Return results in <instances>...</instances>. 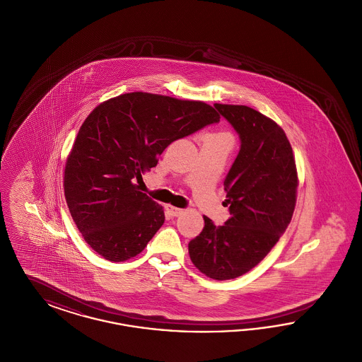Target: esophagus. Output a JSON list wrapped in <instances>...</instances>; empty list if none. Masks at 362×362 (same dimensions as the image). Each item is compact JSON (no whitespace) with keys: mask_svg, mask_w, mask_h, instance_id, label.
Returning a JSON list of instances; mask_svg holds the SVG:
<instances>
[{"mask_svg":"<svg viewBox=\"0 0 362 362\" xmlns=\"http://www.w3.org/2000/svg\"><path fill=\"white\" fill-rule=\"evenodd\" d=\"M167 213H168L171 217H177V216H180V214L183 213V210H182V209H179V207L168 205V206H167Z\"/></svg>","mask_w":362,"mask_h":362,"instance_id":"esophagus-1","label":"esophagus"}]
</instances>
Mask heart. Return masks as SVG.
I'll return each instance as SVG.
<instances>
[{
    "label": "heart",
    "instance_id": "1",
    "mask_svg": "<svg viewBox=\"0 0 362 362\" xmlns=\"http://www.w3.org/2000/svg\"><path fill=\"white\" fill-rule=\"evenodd\" d=\"M217 136H220V137H228L226 134H217Z\"/></svg>",
    "mask_w": 362,
    "mask_h": 362
}]
</instances>
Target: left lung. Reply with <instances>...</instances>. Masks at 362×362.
Segmentation results:
<instances>
[{
    "instance_id": "left-lung-1",
    "label": "left lung",
    "mask_w": 362,
    "mask_h": 362,
    "mask_svg": "<svg viewBox=\"0 0 362 362\" xmlns=\"http://www.w3.org/2000/svg\"><path fill=\"white\" fill-rule=\"evenodd\" d=\"M240 138V151L224 180L230 217L217 226L204 216L189 243V258L213 279H232L255 267L279 240L296 205L297 171L286 134L247 105L214 104Z\"/></svg>"
}]
</instances>
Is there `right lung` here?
Segmentation results:
<instances>
[{
	"label": "right lung",
	"mask_w": 362,
	"mask_h": 362,
	"mask_svg": "<svg viewBox=\"0 0 362 362\" xmlns=\"http://www.w3.org/2000/svg\"><path fill=\"white\" fill-rule=\"evenodd\" d=\"M192 100L132 92L99 104L78 130L65 165V198L84 240L104 259L138 255L164 224V210L136 182L179 138L218 123Z\"/></svg>",
	"instance_id": "1"
}]
</instances>
